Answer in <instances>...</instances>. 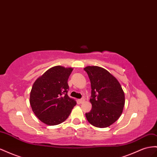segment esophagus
Here are the masks:
<instances>
[{"label": "esophagus", "instance_id": "esophagus-1", "mask_svg": "<svg viewBox=\"0 0 157 157\" xmlns=\"http://www.w3.org/2000/svg\"><path fill=\"white\" fill-rule=\"evenodd\" d=\"M78 101H79L80 103H82V102H84V98H80V99L78 100Z\"/></svg>", "mask_w": 157, "mask_h": 157}]
</instances>
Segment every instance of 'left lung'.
I'll return each instance as SVG.
<instances>
[{"label": "left lung", "instance_id": "left-lung-1", "mask_svg": "<svg viewBox=\"0 0 157 157\" xmlns=\"http://www.w3.org/2000/svg\"><path fill=\"white\" fill-rule=\"evenodd\" d=\"M90 80L92 109L86 113L90 124L97 128H107L121 115L125 95L118 80L101 67L88 66L84 69Z\"/></svg>", "mask_w": 157, "mask_h": 157}]
</instances>
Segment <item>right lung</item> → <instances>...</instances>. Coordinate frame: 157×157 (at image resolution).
<instances>
[{
    "label": "right lung",
    "instance_id": "right-lung-1",
    "mask_svg": "<svg viewBox=\"0 0 157 157\" xmlns=\"http://www.w3.org/2000/svg\"><path fill=\"white\" fill-rule=\"evenodd\" d=\"M72 68L56 66L48 70L33 83L29 103L35 115L49 125L61 124L77 104L69 98L68 78Z\"/></svg>",
    "mask_w": 157,
    "mask_h": 157
}]
</instances>
